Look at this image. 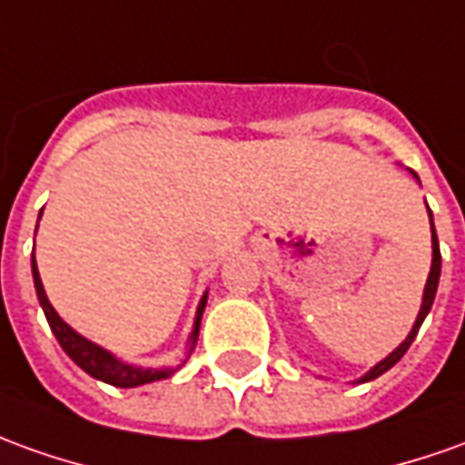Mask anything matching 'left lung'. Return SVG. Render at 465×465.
Segmentation results:
<instances>
[{"mask_svg":"<svg viewBox=\"0 0 465 465\" xmlns=\"http://www.w3.org/2000/svg\"><path fill=\"white\" fill-rule=\"evenodd\" d=\"M430 213V210H428ZM430 230H433V265H430V275H428V283H425V293H422V306H420V313H418V319H415V326H412V331L408 334V339L400 344L387 360H382L377 367H372L370 372L361 377L360 382H370V380H374V377H380V374H385L390 367H395L400 360H402V354L408 351L410 344H412V339L418 336V331H420V324L422 319L428 316V312H430V306H433V299H435V291H438V278H440V245H438V235H435V225H433V214H430Z\"/></svg>","mask_w":465,"mask_h":465,"instance_id":"obj_1","label":"left lung"}]
</instances>
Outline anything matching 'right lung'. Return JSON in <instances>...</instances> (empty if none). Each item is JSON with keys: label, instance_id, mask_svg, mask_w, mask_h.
<instances>
[{"label": "right lung", "instance_id": "add662e5", "mask_svg": "<svg viewBox=\"0 0 465 465\" xmlns=\"http://www.w3.org/2000/svg\"><path fill=\"white\" fill-rule=\"evenodd\" d=\"M32 278H35V291H37L40 306H43L45 316H47V324H50L53 334H55V339L60 341V347L65 349L67 357L75 361L80 370H85L91 377L101 380V382H108V385L114 387H139L146 385V382H153V380H164V377H172V374H174V370H141V367L124 364V361H118L114 354H108V351L98 347V344H93L88 339H83L80 334H75V331L57 316V312L50 306V301L45 296L43 281H40L37 265H35V252H32ZM204 303H207V296H202L200 306H197V322H194V331H192V347H194L197 334H200V322L202 312H204Z\"/></svg>", "mask_w": 465, "mask_h": 465}]
</instances>
